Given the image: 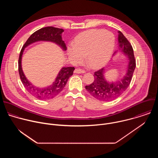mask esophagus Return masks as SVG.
<instances>
[{"label": "esophagus", "mask_w": 158, "mask_h": 158, "mask_svg": "<svg viewBox=\"0 0 158 158\" xmlns=\"http://www.w3.org/2000/svg\"><path fill=\"white\" fill-rule=\"evenodd\" d=\"M74 73H76V74H82V73H85V71L81 69H76L74 71Z\"/></svg>", "instance_id": "34e87169"}]
</instances>
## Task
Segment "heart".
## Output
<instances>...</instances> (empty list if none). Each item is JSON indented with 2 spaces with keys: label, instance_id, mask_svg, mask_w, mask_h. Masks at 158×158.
<instances>
[{
  "label": "heart",
  "instance_id": "b5f03b06",
  "mask_svg": "<svg viewBox=\"0 0 158 158\" xmlns=\"http://www.w3.org/2000/svg\"><path fill=\"white\" fill-rule=\"evenodd\" d=\"M114 47V38L102 30H89L79 34L74 44L67 47V54L74 64L86 61L93 69H99L109 60Z\"/></svg>",
  "mask_w": 158,
  "mask_h": 158
}]
</instances>
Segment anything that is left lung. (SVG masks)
<instances>
[{"mask_svg": "<svg viewBox=\"0 0 158 158\" xmlns=\"http://www.w3.org/2000/svg\"><path fill=\"white\" fill-rule=\"evenodd\" d=\"M118 33L119 49L127 56L129 60L126 74L121 81L108 82L104 76V68L96 71L94 74V82L85 85V89L90 94L99 101H110L120 96L129 85L136 67V60L131 44L121 31Z\"/></svg>", "mask_w": 158, "mask_h": 158, "instance_id": "left-lung-1", "label": "left lung"}]
</instances>
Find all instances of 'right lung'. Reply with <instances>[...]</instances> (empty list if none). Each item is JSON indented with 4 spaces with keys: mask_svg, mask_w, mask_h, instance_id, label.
<instances>
[{
    "mask_svg": "<svg viewBox=\"0 0 158 158\" xmlns=\"http://www.w3.org/2000/svg\"><path fill=\"white\" fill-rule=\"evenodd\" d=\"M64 32L62 29H59L54 27H46L39 29L34 32L27 40L22 47L19 57V73L21 81L27 91L34 96L35 98L40 100H48L54 98L58 95L65 87L69 78L73 74L75 69L74 67H62L59 73L56 81L52 85L44 88H39L33 85L26 77L23 71H22L21 60L22 56L25 48L29 45L40 40L50 41L57 44L62 48L64 51L67 49L65 44L62 39V33Z\"/></svg>",
    "mask_w": 158,
    "mask_h": 158,
    "instance_id": "obj_1",
    "label": "right lung"
}]
</instances>
